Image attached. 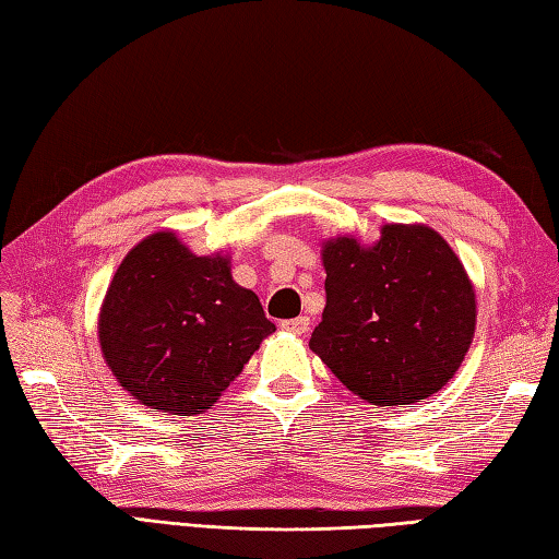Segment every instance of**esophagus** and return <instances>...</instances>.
<instances>
[{
	"label": "esophagus",
	"mask_w": 559,
	"mask_h": 559,
	"mask_svg": "<svg viewBox=\"0 0 559 559\" xmlns=\"http://www.w3.org/2000/svg\"><path fill=\"white\" fill-rule=\"evenodd\" d=\"M281 329L290 331V334H307L310 331V319L307 317H295V319H286V322H281Z\"/></svg>",
	"instance_id": "1"
}]
</instances>
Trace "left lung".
Segmentation results:
<instances>
[{
	"mask_svg": "<svg viewBox=\"0 0 559 559\" xmlns=\"http://www.w3.org/2000/svg\"><path fill=\"white\" fill-rule=\"evenodd\" d=\"M322 264L326 307L310 348L355 396L408 406L459 372L476 334V288L430 225L386 223L372 245L329 237Z\"/></svg>",
	"mask_w": 559,
	"mask_h": 559,
	"instance_id": "left-lung-1",
	"label": "left lung"
}]
</instances>
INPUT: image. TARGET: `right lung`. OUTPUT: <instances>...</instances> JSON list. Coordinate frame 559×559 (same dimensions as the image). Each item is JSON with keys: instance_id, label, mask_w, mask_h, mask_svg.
I'll list each match as a JSON object with an SVG mask.
<instances>
[{"instance_id": "right-lung-1", "label": "right lung", "mask_w": 559, "mask_h": 559, "mask_svg": "<svg viewBox=\"0 0 559 559\" xmlns=\"http://www.w3.org/2000/svg\"><path fill=\"white\" fill-rule=\"evenodd\" d=\"M276 326L237 286L228 254H194L175 230L129 249L105 293L98 341L117 382L144 406L199 415Z\"/></svg>"}]
</instances>
